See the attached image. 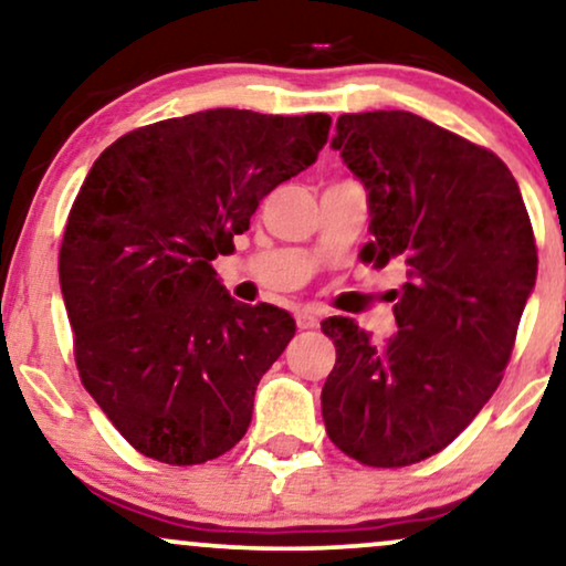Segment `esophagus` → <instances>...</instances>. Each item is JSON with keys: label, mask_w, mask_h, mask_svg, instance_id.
<instances>
[{"label": "esophagus", "mask_w": 566, "mask_h": 566, "mask_svg": "<svg viewBox=\"0 0 566 566\" xmlns=\"http://www.w3.org/2000/svg\"><path fill=\"white\" fill-rule=\"evenodd\" d=\"M297 328H316L318 326V313L316 311H307V307H303V311H297Z\"/></svg>", "instance_id": "obj_1"}]
</instances>
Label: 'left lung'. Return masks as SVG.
<instances>
[{"label": "left lung", "mask_w": 566, "mask_h": 566, "mask_svg": "<svg viewBox=\"0 0 566 566\" xmlns=\"http://www.w3.org/2000/svg\"><path fill=\"white\" fill-rule=\"evenodd\" d=\"M332 148L368 190L360 259H399L407 282L384 345L353 318L321 324L336 347L321 412L353 460L405 468L449 447L496 391L538 250L506 164L418 114H342Z\"/></svg>", "instance_id": "obj_1"}]
</instances>
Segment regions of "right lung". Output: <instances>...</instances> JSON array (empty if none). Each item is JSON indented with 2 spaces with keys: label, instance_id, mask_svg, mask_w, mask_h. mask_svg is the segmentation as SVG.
Wrapping results in <instances>:
<instances>
[{
  "label": "right lung",
  "instance_id": "obj_1",
  "mask_svg": "<svg viewBox=\"0 0 566 566\" xmlns=\"http://www.w3.org/2000/svg\"><path fill=\"white\" fill-rule=\"evenodd\" d=\"M328 125V114L206 109L138 127L93 161L64 227L60 284L81 381L140 454L200 464L245 436L295 318L238 303L211 261L318 159Z\"/></svg>",
  "mask_w": 566,
  "mask_h": 566
}]
</instances>
